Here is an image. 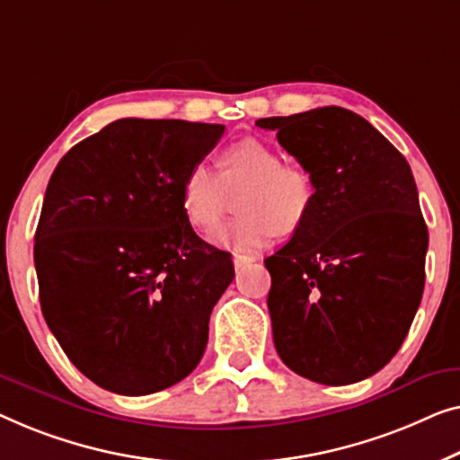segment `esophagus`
<instances>
[{"label":"esophagus","instance_id":"1","mask_svg":"<svg viewBox=\"0 0 460 460\" xmlns=\"http://www.w3.org/2000/svg\"><path fill=\"white\" fill-rule=\"evenodd\" d=\"M250 262H252V258H248V256H242V254L233 256V267H235V270H242L243 267H248Z\"/></svg>","mask_w":460,"mask_h":460}]
</instances>
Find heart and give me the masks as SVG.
<instances>
[{
  "label": "heart",
  "instance_id": "1",
  "mask_svg": "<svg viewBox=\"0 0 460 460\" xmlns=\"http://www.w3.org/2000/svg\"><path fill=\"white\" fill-rule=\"evenodd\" d=\"M217 168L218 174L204 164L191 166L181 185V204L191 227L206 233L238 198L243 215L210 233L218 248L254 254L273 242L277 229L296 231L313 210V174L302 164L281 163L279 152L261 139L225 147Z\"/></svg>",
  "mask_w": 460,
  "mask_h": 460
}]
</instances>
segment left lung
Returning <instances> with one entry per match:
<instances>
[{"mask_svg":"<svg viewBox=\"0 0 460 460\" xmlns=\"http://www.w3.org/2000/svg\"><path fill=\"white\" fill-rule=\"evenodd\" d=\"M256 125L314 181L306 221L264 261L275 348L310 381L357 384L400 350L421 304L429 235L411 166L346 108Z\"/></svg>","mask_w":460,"mask_h":460,"instance_id":"1","label":"left lung"}]
</instances>
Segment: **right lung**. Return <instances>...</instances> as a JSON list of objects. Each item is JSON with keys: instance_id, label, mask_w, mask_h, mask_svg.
I'll list each match as a JSON object with an SVG mask.
<instances>
[{"instance_id": "right-lung-1", "label": "right lung", "mask_w": 460, "mask_h": 460, "mask_svg": "<svg viewBox=\"0 0 460 460\" xmlns=\"http://www.w3.org/2000/svg\"><path fill=\"white\" fill-rule=\"evenodd\" d=\"M223 133L120 119L51 174L35 233L39 300L70 362L103 390L160 392L202 358L235 270L229 252L191 229L181 185Z\"/></svg>"}]
</instances>
